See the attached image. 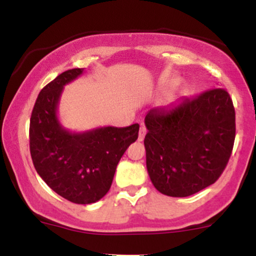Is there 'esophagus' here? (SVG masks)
<instances>
[{"instance_id":"obj_1","label":"esophagus","mask_w":256,"mask_h":256,"mask_svg":"<svg viewBox=\"0 0 256 256\" xmlns=\"http://www.w3.org/2000/svg\"><path fill=\"white\" fill-rule=\"evenodd\" d=\"M146 134V128L142 125V126H140V132H138V140H144Z\"/></svg>"}]
</instances>
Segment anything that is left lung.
Listing matches in <instances>:
<instances>
[{"mask_svg": "<svg viewBox=\"0 0 256 256\" xmlns=\"http://www.w3.org/2000/svg\"><path fill=\"white\" fill-rule=\"evenodd\" d=\"M236 116L222 88L146 113V170L161 194L186 198L216 183L231 156Z\"/></svg>", "mask_w": 256, "mask_h": 256, "instance_id": "left-lung-1", "label": "left lung"}]
</instances>
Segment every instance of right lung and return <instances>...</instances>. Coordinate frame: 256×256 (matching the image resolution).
<instances>
[{
	"mask_svg": "<svg viewBox=\"0 0 256 256\" xmlns=\"http://www.w3.org/2000/svg\"><path fill=\"white\" fill-rule=\"evenodd\" d=\"M83 72L68 70L40 90L31 114L30 152L34 168L50 189L73 204H89L110 189L116 165L138 138L140 125L66 130L58 118V101L64 85Z\"/></svg>",
	"mask_w": 256,
	"mask_h": 256,
	"instance_id": "1",
	"label": "right lung"
}]
</instances>
